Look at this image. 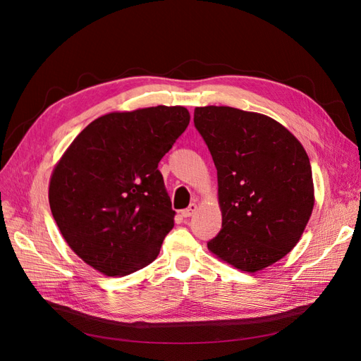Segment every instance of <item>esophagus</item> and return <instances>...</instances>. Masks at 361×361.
Wrapping results in <instances>:
<instances>
[{"mask_svg":"<svg viewBox=\"0 0 361 361\" xmlns=\"http://www.w3.org/2000/svg\"><path fill=\"white\" fill-rule=\"evenodd\" d=\"M197 204H195V203H191L188 207H187V209H183L180 214H182V216H185V218H188V216H191V215H194L195 212H197Z\"/></svg>","mask_w":361,"mask_h":361,"instance_id":"1","label":"esophagus"}]
</instances>
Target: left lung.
<instances>
[{
    "label": "left lung",
    "instance_id": "left-lung-1",
    "mask_svg": "<svg viewBox=\"0 0 361 361\" xmlns=\"http://www.w3.org/2000/svg\"><path fill=\"white\" fill-rule=\"evenodd\" d=\"M194 125L209 147L223 227L211 253L245 272L276 264L298 244L314 206L307 154L265 114L195 106Z\"/></svg>",
    "mask_w": 361,
    "mask_h": 361
}]
</instances>
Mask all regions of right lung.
Instances as JSON below:
<instances>
[{
  "label": "right lung",
  "instance_id": "add662e5",
  "mask_svg": "<svg viewBox=\"0 0 361 361\" xmlns=\"http://www.w3.org/2000/svg\"><path fill=\"white\" fill-rule=\"evenodd\" d=\"M185 106L97 117L76 135L49 179V206L64 241L104 276L154 262L174 226L158 162L187 129Z\"/></svg>",
  "mask_w": 361,
  "mask_h": 361
}]
</instances>
